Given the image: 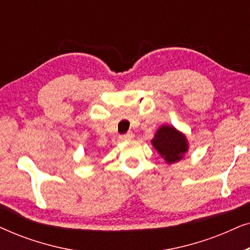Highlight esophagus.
<instances>
[{
	"mask_svg": "<svg viewBox=\"0 0 250 250\" xmlns=\"http://www.w3.org/2000/svg\"><path fill=\"white\" fill-rule=\"evenodd\" d=\"M133 138H134V133L133 132H128L126 133V134H123L119 136V139H121L122 141H128V140H132Z\"/></svg>",
	"mask_w": 250,
	"mask_h": 250,
	"instance_id": "34e87169",
	"label": "esophagus"
}]
</instances>
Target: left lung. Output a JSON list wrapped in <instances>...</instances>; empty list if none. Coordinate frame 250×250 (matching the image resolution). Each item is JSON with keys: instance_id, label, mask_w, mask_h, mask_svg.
I'll list each match as a JSON object with an SVG mask.
<instances>
[{"instance_id": "left-lung-1", "label": "left lung", "mask_w": 250, "mask_h": 250, "mask_svg": "<svg viewBox=\"0 0 250 250\" xmlns=\"http://www.w3.org/2000/svg\"><path fill=\"white\" fill-rule=\"evenodd\" d=\"M151 143L168 164L179 162L188 151L186 136L169 125H163L159 127Z\"/></svg>"}]
</instances>
